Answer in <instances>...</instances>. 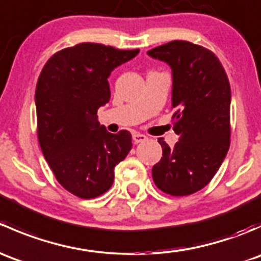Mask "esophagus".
Segmentation results:
<instances>
[{"label": "esophagus", "instance_id": "obj_1", "mask_svg": "<svg viewBox=\"0 0 261 261\" xmlns=\"http://www.w3.org/2000/svg\"><path fill=\"white\" fill-rule=\"evenodd\" d=\"M133 139H134V143L139 144V143H143V141H146L147 140V136L144 135V134L135 133L133 135Z\"/></svg>", "mask_w": 261, "mask_h": 261}]
</instances>
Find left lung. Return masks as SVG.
I'll use <instances>...</instances> for the list:
<instances>
[{
  "mask_svg": "<svg viewBox=\"0 0 261 261\" xmlns=\"http://www.w3.org/2000/svg\"><path fill=\"white\" fill-rule=\"evenodd\" d=\"M147 54L172 68L173 130L179 135L174 147L158 139L163 156L152 179L164 193L188 196L211 181L230 147V82L211 50L189 41H170Z\"/></svg>",
  "mask_w": 261,
  "mask_h": 261,
  "instance_id": "left-lung-1",
  "label": "left lung"
}]
</instances>
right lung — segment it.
<instances>
[{
    "label": "right lung",
    "mask_w": 261,
    "mask_h": 261,
    "mask_svg": "<svg viewBox=\"0 0 261 261\" xmlns=\"http://www.w3.org/2000/svg\"><path fill=\"white\" fill-rule=\"evenodd\" d=\"M139 49L82 43L55 53L44 65L35 91L38 139L57 180L80 198L111 188L115 167L133 147L131 134H111L97 110L110 101L107 78Z\"/></svg>",
    "instance_id": "right-lung-1"
}]
</instances>
